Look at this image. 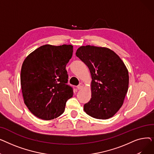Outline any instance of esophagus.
Masks as SVG:
<instances>
[{
    "instance_id": "obj_1",
    "label": "esophagus",
    "mask_w": 154,
    "mask_h": 154,
    "mask_svg": "<svg viewBox=\"0 0 154 154\" xmlns=\"http://www.w3.org/2000/svg\"><path fill=\"white\" fill-rule=\"evenodd\" d=\"M84 87V84H80L79 85H78L77 86V89H79V90H80V89H82V88Z\"/></svg>"
}]
</instances>
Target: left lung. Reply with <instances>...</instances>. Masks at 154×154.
Listing matches in <instances>:
<instances>
[{
	"mask_svg": "<svg viewBox=\"0 0 154 154\" xmlns=\"http://www.w3.org/2000/svg\"><path fill=\"white\" fill-rule=\"evenodd\" d=\"M76 56L88 67L92 76V97L85 103L86 114L108 119L122 107L128 87V72L123 61L106 47H80Z\"/></svg>",
	"mask_w": 154,
	"mask_h": 154,
	"instance_id": "1",
	"label": "left lung"
}]
</instances>
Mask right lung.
Here are the masks:
<instances>
[{
	"mask_svg": "<svg viewBox=\"0 0 154 154\" xmlns=\"http://www.w3.org/2000/svg\"><path fill=\"white\" fill-rule=\"evenodd\" d=\"M72 53L71 45H45L24 60L20 72L22 95L24 103L37 117L52 120L64 112L73 95L66 69Z\"/></svg>",
	"mask_w": 154,
	"mask_h": 154,
	"instance_id": "right-lung-1",
	"label": "right lung"
}]
</instances>
